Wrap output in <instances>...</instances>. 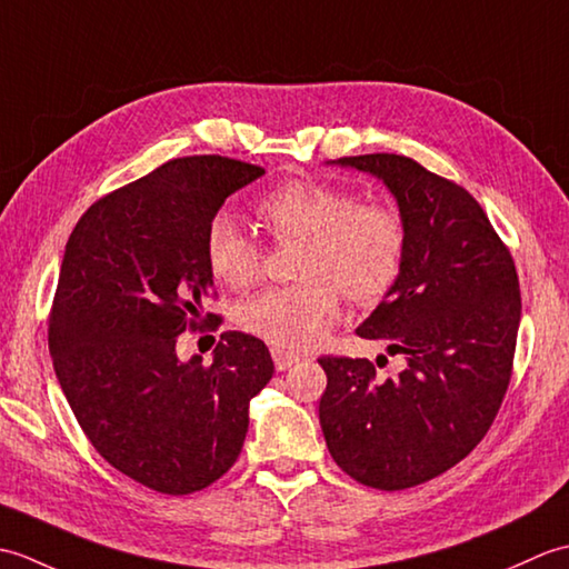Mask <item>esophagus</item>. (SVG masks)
<instances>
[{
    "label": "esophagus",
    "mask_w": 569,
    "mask_h": 569,
    "mask_svg": "<svg viewBox=\"0 0 569 569\" xmlns=\"http://www.w3.org/2000/svg\"><path fill=\"white\" fill-rule=\"evenodd\" d=\"M271 357H273V365L278 371L291 369L296 361H300V357L296 352H288V349H283V347H271Z\"/></svg>",
    "instance_id": "1"
}]
</instances>
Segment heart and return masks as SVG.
Wrapping results in <instances>:
<instances>
[{
  "label": "heart",
  "mask_w": 569,
  "mask_h": 569,
  "mask_svg": "<svg viewBox=\"0 0 569 569\" xmlns=\"http://www.w3.org/2000/svg\"><path fill=\"white\" fill-rule=\"evenodd\" d=\"M273 237H300L296 283L276 286L237 310L239 328L273 347L306 349L330 330L347 300L371 306L401 273L406 227L389 204L357 202L352 192L322 180H288L257 204ZM204 259L217 281L249 288L261 273V251L229 214L204 232Z\"/></svg>",
  "instance_id": "b5f03b06"
}]
</instances>
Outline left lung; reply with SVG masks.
Segmentation results:
<instances>
[{
    "label": "left lung",
    "instance_id": "1",
    "mask_svg": "<svg viewBox=\"0 0 569 569\" xmlns=\"http://www.w3.org/2000/svg\"><path fill=\"white\" fill-rule=\"evenodd\" d=\"M330 163L381 180L398 204L401 273L357 335L383 340L406 367L381 381L369 359H318L320 426L359 485L408 489L465 459L497 418L521 322L518 273L487 212L452 180L396 153Z\"/></svg>",
    "mask_w": 569,
    "mask_h": 569
}]
</instances>
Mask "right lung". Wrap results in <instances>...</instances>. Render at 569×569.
I'll list each match as a JSON object with an SVG mask.
<instances>
[{
    "label": "right lung",
    "mask_w": 569,
    "mask_h": 569,
    "mask_svg": "<svg viewBox=\"0 0 569 569\" xmlns=\"http://www.w3.org/2000/svg\"><path fill=\"white\" fill-rule=\"evenodd\" d=\"M261 176L224 156L168 161L94 202L66 244L48 322L58 383L94 450L153 491L220 479L273 377L269 349L244 332H224L212 365L176 355L212 296L208 224Z\"/></svg>",
    "instance_id": "obj_1"
}]
</instances>
